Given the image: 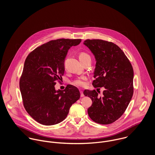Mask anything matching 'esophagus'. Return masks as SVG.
I'll list each match as a JSON object with an SVG mask.
<instances>
[{
    "label": "esophagus",
    "mask_w": 155,
    "mask_h": 155,
    "mask_svg": "<svg viewBox=\"0 0 155 155\" xmlns=\"http://www.w3.org/2000/svg\"><path fill=\"white\" fill-rule=\"evenodd\" d=\"M80 92H81V97H84V93H83V91H80Z\"/></svg>",
    "instance_id": "obj_1"
}]
</instances>
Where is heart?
Returning a JSON list of instances; mask_svg holds the SVG:
<instances>
[{
	"label": "heart",
	"instance_id": "b5f03b06",
	"mask_svg": "<svg viewBox=\"0 0 155 155\" xmlns=\"http://www.w3.org/2000/svg\"><path fill=\"white\" fill-rule=\"evenodd\" d=\"M89 57H90V56L85 52H81L79 55V60L81 61H82L83 60H84L88 58H89ZM86 80H87V78L83 76V77H81V78H79L76 79L73 82V85H74L76 86L83 87L86 85Z\"/></svg>",
	"mask_w": 155,
	"mask_h": 155
}]
</instances>
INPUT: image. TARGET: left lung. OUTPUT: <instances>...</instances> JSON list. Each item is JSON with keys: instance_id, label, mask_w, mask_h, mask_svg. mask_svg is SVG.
Instances as JSON below:
<instances>
[{"instance_id": "1", "label": "left lung", "mask_w": 155, "mask_h": 155, "mask_svg": "<svg viewBox=\"0 0 155 155\" xmlns=\"http://www.w3.org/2000/svg\"><path fill=\"white\" fill-rule=\"evenodd\" d=\"M84 44L96 60L92 85L104 88L101 95L95 89L84 91L92 101L89 116L97 124H110L121 117L133 97V66L122 50L111 42L87 39Z\"/></svg>"}]
</instances>
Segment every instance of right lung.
I'll list each match as a JSON object with an SVG mask.
<instances>
[{
	"label": "right lung",
	"mask_w": 155,
	"mask_h": 155,
	"mask_svg": "<svg viewBox=\"0 0 155 155\" xmlns=\"http://www.w3.org/2000/svg\"><path fill=\"white\" fill-rule=\"evenodd\" d=\"M81 39L52 40L36 48L27 57L20 79L24 107L36 121L44 125L57 124L66 119L71 105L80 98L76 87L67 85L56 91V81L64 73L68 49Z\"/></svg>",
	"instance_id": "right-lung-1"
}]
</instances>
